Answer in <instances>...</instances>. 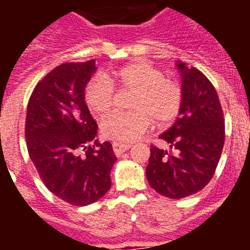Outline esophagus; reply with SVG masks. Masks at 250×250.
<instances>
[{
	"label": "esophagus",
	"instance_id": "obj_1",
	"mask_svg": "<svg viewBox=\"0 0 250 250\" xmlns=\"http://www.w3.org/2000/svg\"><path fill=\"white\" fill-rule=\"evenodd\" d=\"M130 147H131V145H130V144H119V143H114V144H112V149H114V152L118 156L121 155L124 151L129 150Z\"/></svg>",
	"mask_w": 250,
	"mask_h": 250
}]
</instances>
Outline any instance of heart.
<instances>
[{"label":"heart","instance_id":"1","mask_svg":"<svg viewBox=\"0 0 250 250\" xmlns=\"http://www.w3.org/2000/svg\"><path fill=\"white\" fill-rule=\"evenodd\" d=\"M115 89L135 91L130 114H112L101 124L106 139L126 144L140 138L152 125H167L178 118L183 106V89L175 80L164 77L161 70L143 61L132 62L115 71L96 75L85 87V104L96 118L111 111Z\"/></svg>","mask_w":250,"mask_h":250}]
</instances>
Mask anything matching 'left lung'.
Returning <instances> with one entry per match:
<instances>
[{"label":"left lung","mask_w":250,"mask_h":250,"mask_svg":"<svg viewBox=\"0 0 250 250\" xmlns=\"http://www.w3.org/2000/svg\"><path fill=\"white\" fill-rule=\"evenodd\" d=\"M183 77V106L175 124L160 139L171 152L151 145L146 178L170 199L198 193L210 182L225 140L224 114L215 87L198 68L176 63Z\"/></svg>","instance_id":"1"}]
</instances>
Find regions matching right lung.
Segmentation results:
<instances>
[{"label":"right lung","instance_id":"obj_1","mask_svg":"<svg viewBox=\"0 0 250 250\" xmlns=\"http://www.w3.org/2000/svg\"><path fill=\"white\" fill-rule=\"evenodd\" d=\"M95 70V60L56 66L35 86L26 114V145L40 178L51 193L76 207L109 191L116 161L109 141L91 145L98 124L83 94Z\"/></svg>","mask_w":250,"mask_h":250}]
</instances>
